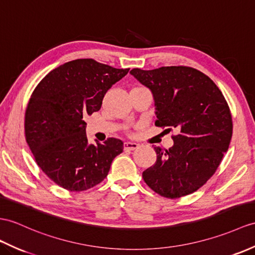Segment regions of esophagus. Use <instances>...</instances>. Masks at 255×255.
<instances>
[{
  "mask_svg": "<svg viewBox=\"0 0 255 255\" xmlns=\"http://www.w3.org/2000/svg\"><path fill=\"white\" fill-rule=\"evenodd\" d=\"M139 146V144L138 143H134V142H125V143H124V147H125V150H127V151H133V150H135L137 149V147Z\"/></svg>",
  "mask_w": 255,
  "mask_h": 255,
  "instance_id": "34e87169",
  "label": "esophagus"
}]
</instances>
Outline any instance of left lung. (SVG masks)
Returning a JSON list of instances; mask_svg holds the SVG:
<instances>
[{
    "label": "left lung",
    "instance_id": "left-lung-1",
    "mask_svg": "<svg viewBox=\"0 0 255 255\" xmlns=\"http://www.w3.org/2000/svg\"><path fill=\"white\" fill-rule=\"evenodd\" d=\"M130 74L153 93L155 126L177 132L168 150L154 146L156 162L142 177L164 198L193 193L215 174L229 147L233 118L227 101L210 77L192 67L133 68Z\"/></svg>",
    "mask_w": 255,
    "mask_h": 255
}]
</instances>
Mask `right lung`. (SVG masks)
<instances>
[{
    "label": "right lung",
    "instance_id": "obj_1",
    "mask_svg": "<svg viewBox=\"0 0 255 255\" xmlns=\"http://www.w3.org/2000/svg\"><path fill=\"white\" fill-rule=\"evenodd\" d=\"M128 72L79 58L51 70L35 87L25 114L26 141L35 163L56 185L85 191L108 176L124 143L109 138L89 144L85 117L101 109L104 94Z\"/></svg>",
    "mask_w": 255,
    "mask_h": 255
}]
</instances>
